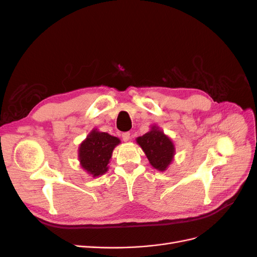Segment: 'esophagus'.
Wrapping results in <instances>:
<instances>
[{
	"mask_svg": "<svg viewBox=\"0 0 257 257\" xmlns=\"http://www.w3.org/2000/svg\"><path fill=\"white\" fill-rule=\"evenodd\" d=\"M130 138H131V134L128 133V132H126V133H123V134H122V139H123L124 142H128Z\"/></svg>",
	"mask_w": 257,
	"mask_h": 257,
	"instance_id": "34e87169",
	"label": "esophagus"
}]
</instances>
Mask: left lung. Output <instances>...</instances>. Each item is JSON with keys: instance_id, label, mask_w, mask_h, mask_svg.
Masks as SVG:
<instances>
[{"instance_id": "1", "label": "left lung", "mask_w": 257, "mask_h": 257, "mask_svg": "<svg viewBox=\"0 0 257 257\" xmlns=\"http://www.w3.org/2000/svg\"><path fill=\"white\" fill-rule=\"evenodd\" d=\"M137 144L142 147L150 164L158 170H165L173 161L175 148L172 141L157 127H152L144 136L137 138Z\"/></svg>"}]
</instances>
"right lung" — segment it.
Instances as JSON below:
<instances>
[{
  "label": "right lung",
  "instance_id": "obj_1",
  "mask_svg": "<svg viewBox=\"0 0 257 257\" xmlns=\"http://www.w3.org/2000/svg\"><path fill=\"white\" fill-rule=\"evenodd\" d=\"M119 143V138L95 130L92 131L79 147V161L82 168L93 177L105 174L113 148Z\"/></svg>",
  "mask_w": 257,
  "mask_h": 257
}]
</instances>
